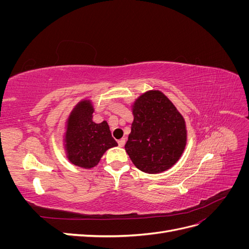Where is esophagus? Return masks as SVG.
<instances>
[{"instance_id": "obj_1", "label": "esophagus", "mask_w": 249, "mask_h": 249, "mask_svg": "<svg viewBox=\"0 0 249 249\" xmlns=\"http://www.w3.org/2000/svg\"><path fill=\"white\" fill-rule=\"evenodd\" d=\"M117 143H118V146H120V147H123L124 144H125V139L124 138H123V139H120V140H118L117 141Z\"/></svg>"}]
</instances>
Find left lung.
Segmentation results:
<instances>
[{
  "label": "left lung",
  "instance_id": "1",
  "mask_svg": "<svg viewBox=\"0 0 249 249\" xmlns=\"http://www.w3.org/2000/svg\"><path fill=\"white\" fill-rule=\"evenodd\" d=\"M134 122L124 148L139 170L159 173L169 169L186 145L185 120L160 91H147L135 103Z\"/></svg>",
  "mask_w": 249,
  "mask_h": 249
}]
</instances>
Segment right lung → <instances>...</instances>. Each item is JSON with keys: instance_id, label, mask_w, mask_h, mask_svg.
<instances>
[{"instance_id": "right-lung-1", "label": "right lung", "mask_w": 249, "mask_h": 249, "mask_svg": "<svg viewBox=\"0 0 249 249\" xmlns=\"http://www.w3.org/2000/svg\"><path fill=\"white\" fill-rule=\"evenodd\" d=\"M92 113L91 104L83 101L71 112L67 124V157L72 164L83 168H92L107 149L117 145L107 122L93 123Z\"/></svg>"}]
</instances>
